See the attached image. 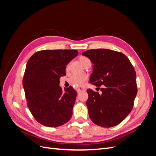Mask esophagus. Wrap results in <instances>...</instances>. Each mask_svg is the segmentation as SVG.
<instances>
[{
  "label": "esophagus",
  "mask_w": 156,
  "mask_h": 156,
  "mask_svg": "<svg viewBox=\"0 0 156 156\" xmlns=\"http://www.w3.org/2000/svg\"><path fill=\"white\" fill-rule=\"evenodd\" d=\"M81 91H85V88H84L83 87H78L77 89V92H81Z\"/></svg>",
  "instance_id": "34e87169"
}]
</instances>
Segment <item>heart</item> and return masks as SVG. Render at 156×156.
<instances>
[{"instance_id": "obj_1", "label": "heart", "mask_w": 156, "mask_h": 156, "mask_svg": "<svg viewBox=\"0 0 156 156\" xmlns=\"http://www.w3.org/2000/svg\"><path fill=\"white\" fill-rule=\"evenodd\" d=\"M79 61L83 66H85L88 62H90L89 58L86 56H81L79 58ZM88 77L87 75H73V76L69 79V82L74 86H83L87 81Z\"/></svg>"}]
</instances>
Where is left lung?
Listing matches in <instances>:
<instances>
[{
	"label": "left lung",
	"mask_w": 156,
	"mask_h": 156,
	"mask_svg": "<svg viewBox=\"0 0 156 156\" xmlns=\"http://www.w3.org/2000/svg\"><path fill=\"white\" fill-rule=\"evenodd\" d=\"M82 55L94 64L90 83L101 90H87L90 119L104 127L119 124L131 111L137 94L133 65L124 54L110 49H90Z\"/></svg>",
	"instance_id": "obj_1"
}]
</instances>
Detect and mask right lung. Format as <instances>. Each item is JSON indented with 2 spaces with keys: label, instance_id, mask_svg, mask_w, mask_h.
Wrapping results in <instances>:
<instances>
[{
  "label": "right lung",
  "instance_id": "1",
  "mask_svg": "<svg viewBox=\"0 0 156 156\" xmlns=\"http://www.w3.org/2000/svg\"><path fill=\"white\" fill-rule=\"evenodd\" d=\"M78 53L73 49L42 50L28 60L23 86L27 106L40 124L56 127L72 117L77 92L71 86L63 91L59 79L66 75V66Z\"/></svg>",
  "mask_w": 156,
  "mask_h": 156
}]
</instances>
